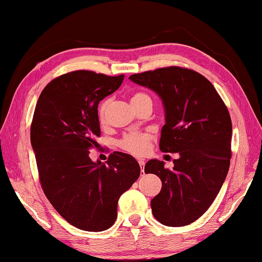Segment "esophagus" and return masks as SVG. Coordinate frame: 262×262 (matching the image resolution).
Here are the masks:
<instances>
[{"instance_id": "34e87169", "label": "esophagus", "mask_w": 262, "mask_h": 262, "mask_svg": "<svg viewBox=\"0 0 262 262\" xmlns=\"http://www.w3.org/2000/svg\"><path fill=\"white\" fill-rule=\"evenodd\" d=\"M139 164H140V166H141V172L142 173H143L144 172V159H139Z\"/></svg>"}]
</instances>
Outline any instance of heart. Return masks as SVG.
Returning a JSON list of instances; mask_svg holds the SVG:
<instances>
[{
	"label": "heart",
	"mask_w": 262,
	"mask_h": 262,
	"mask_svg": "<svg viewBox=\"0 0 262 262\" xmlns=\"http://www.w3.org/2000/svg\"><path fill=\"white\" fill-rule=\"evenodd\" d=\"M140 100H151L150 97L145 94H136L133 96L132 101H140ZM111 100L107 99L103 101L98 110V118L100 122H105L106 113L110 107ZM151 141H152V134L149 132H136L133 130L127 133L122 136V139L119 141V147L122 150L129 152L135 156H144L149 152L150 148H151Z\"/></svg>",
	"instance_id": "1"
}]
</instances>
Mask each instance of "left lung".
I'll return each mask as SVG.
<instances>
[{"label": "left lung", "instance_id": "1", "mask_svg": "<svg viewBox=\"0 0 262 262\" xmlns=\"http://www.w3.org/2000/svg\"><path fill=\"white\" fill-rule=\"evenodd\" d=\"M162 99L165 125L159 149L179 154L171 170L150 159L145 173L162 180L151 200L152 214L167 227H184L196 221L214 202L227 178L231 159L232 123L214 85L194 70L159 68L129 76Z\"/></svg>", "mask_w": 262, "mask_h": 262}]
</instances>
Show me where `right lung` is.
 <instances>
[{
	"instance_id": "right-lung-1",
	"label": "right lung",
	"mask_w": 262,
	"mask_h": 262,
	"mask_svg": "<svg viewBox=\"0 0 262 262\" xmlns=\"http://www.w3.org/2000/svg\"><path fill=\"white\" fill-rule=\"evenodd\" d=\"M123 77L64 74L47 84L34 110L31 144L43 193L68 223L85 231L112 227L119 198L140 177L130 155L115 151L106 163L89 156L100 136L99 101L117 91Z\"/></svg>"
}]
</instances>
